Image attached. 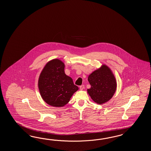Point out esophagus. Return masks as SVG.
<instances>
[{
    "label": "esophagus",
    "instance_id": "obj_1",
    "mask_svg": "<svg viewBox=\"0 0 151 151\" xmlns=\"http://www.w3.org/2000/svg\"><path fill=\"white\" fill-rule=\"evenodd\" d=\"M84 87H85V86L83 85H81V86H80V90H83L84 89Z\"/></svg>",
    "mask_w": 151,
    "mask_h": 151
}]
</instances>
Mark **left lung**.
<instances>
[{
	"label": "left lung",
	"mask_w": 151,
	"mask_h": 151,
	"mask_svg": "<svg viewBox=\"0 0 151 151\" xmlns=\"http://www.w3.org/2000/svg\"><path fill=\"white\" fill-rule=\"evenodd\" d=\"M91 88L87 93L95 103L100 105L109 101L116 92L117 87L116 77L106 65L92 72L88 77Z\"/></svg>",
	"instance_id": "obj_1"
}]
</instances>
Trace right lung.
Masks as SVG:
<instances>
[{"label": "right lung", "instance_id": "1", "mask_svg": "<svg viewBox=\"0 0 151 151\" xmlns=\"http://www.w3.org/2000/svg\"><path fill=\"white\" fill-rule=\"evenodd\" d=\"M65 64L59 59L48 61L38 79V88L42 99L53 107H63L79 90L71 77L65 73Z\"/></svg>", "mask_w": 151, "mask_h": 151}]
</instances>
